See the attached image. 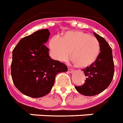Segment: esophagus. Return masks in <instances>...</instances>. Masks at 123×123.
Here are the masks:
<instances>
[{
    "mask_svg": "<svg viewBox=\"0 0 123 123\" xmlns=\"http://www.w3.org/2000/svg\"><path fill=\"white\" fill-rule=\"evenodd\" d=\"M74 71V70H73V69H70V68H68V72L70 73H73Z\"/></svg>",
    "mask_w": 123,
    "mask_h": 123,
    "instance_id": "esophagus-1",
    "label": "esophagus"
}]
</instances>
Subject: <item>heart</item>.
I'll list each match as a JSON object with an SVG mask.
<instances>
[{
    "mask_svg": "<svg viewBox=\"0 0 123 123\" xmlns=\"http://www.w3.org/2000/svg\"><path fill=\"white\" fill-rule=\"evenodd\" d=\"M49 47L53 58L59 62L68 60L71 52V60L81 69L93 65L100 53V45L97 39L80 31H68L60 39L51 38Z\"/></svg>",
    "mask_w": 123,
    "mask_h": 123,
    "instance_id": "heart-1",
    "label": "heart"
}]
</instances>
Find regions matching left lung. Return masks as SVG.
<instances>
[{"mask_svg":"<svg viewBox=\"0 0 123 123\" xmlns=\"http://www.w3.org/2000/svg\"><path fill=\"white\" fill-rule=\"evenodd\" d=\"M100 45V53L96 62L82 71L86 77V82L75 89L81 94L88 96L97 95L107 88L114 75V63L111 48L104 38L94 32Z\"/></svg>","mask_w":123,"mask_h":123,"instance_id":"obj_1","label":"left lung"}]
</instances>
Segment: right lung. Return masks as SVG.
Instances as JSON below:
<instances>
[{"label":"right lung","instance_id":"obj_1","mask_svg":"<svg viewBox=\"0 0 123 123\" xmlns=\"http://www.w3.org/2000/svg\"><path fill=\"white\" fill-rule=\"evenodd\" d=\"M50 31L41 29L21 38L12 52L11 75L14 84L24 94L41 98L50 92L59 73L67 66L49 55L45 46Z\"/></svg>","mask_w":123,"mask_h":123}]
</instances>
